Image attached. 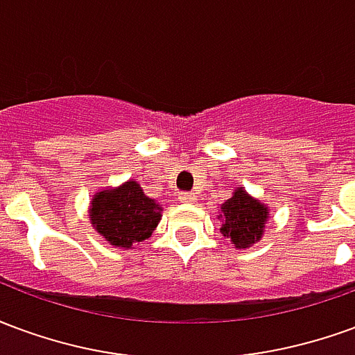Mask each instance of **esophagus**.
<instances>
[{"label": "esophagus", "mask_w": 355, "mask_h": 355, "mask_svg": "<svg viewBox=\"0 0 355 355\" xmlns=\"http://www.w3.org/2000/svg\"><path fill=\"white\" fill-rule=\"evenodd\" d=\"M178 201L180 203H192V201H196V196L192 192H180L178 193Z\"/></svg>", "instance_id": "esophagus-1"}]
</instances>
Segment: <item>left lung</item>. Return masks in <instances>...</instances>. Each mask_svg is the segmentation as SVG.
Segmentation results:
<instances>
[{
	"mask_svg": "<svg viewBox=\"0 0 355 355\" xmlns=\"http://www.w3.org/2000/svg\"><path fill=\"white\" fill-rule=\"evenodd\" d=\"M223 232L239 249L253 245L262 236V228L268 218V209L253 200L249 193L239 188L230 200L223 203Z\"/></svg>",
	"mask_w": 355,
	"mask_h": 355,
	"instance_id": "obj_1",
	"label": "left lung"
}]
</instances>
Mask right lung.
I'll return each mask as SVG.
<instances>
[{
	"mask_svg": "<svg viewBox=\"0 0 355 355\" xmlns=\"http://www.w3.org/2000/svg\"><path fill=\"white\" fill-rule=\"evenodd\" d=\"M162 207L144 196L135 180L125 182L116 190H104L94 196L91 203V223L116 247H131L144 241L159 223Z\"/></svg>",
	"mask_w": 355,
	"mask_h": 355,
	"instance_id": "right-lung-1",
	"label": "right lung"
}]
</instances>
